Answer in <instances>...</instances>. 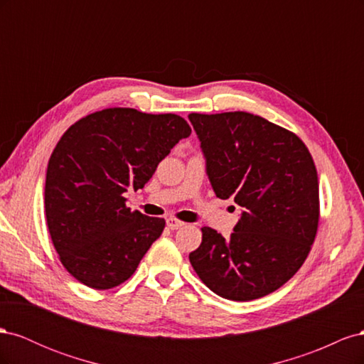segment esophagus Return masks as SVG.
<instances>
[{
  "mask_svg": "<svg viewBox=\"0 0 364 364\" xmlns=\"http://www.w3.org/2000/svg\"><path fill=\"white\" fill-rule=\"evenodd\" d=\"M185 223L182 222V220H178V218H174V217H168L167 218V226L170 228V229H179V228H182Z\"/></svg>",
  "mask_w": 364,
  "mask_h": 364,
  "instance_id": "esophagus-1",
  "label": "esophagus"
}]
</instances>
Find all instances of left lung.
Here are the masks:
<instances>
[{
	"instance_id": "8db88e82",
	"label": "left lung",
	"mask_w": 364,
	"mask_h": 364,
	"mask_svg": "<svg viewBox=\"0 0 364 364\" xmlns=\"http://www.w3.org/2000/svg\"><path fill=\"white\" fill-rule=\"evenodd\" d=\"M218 199L245 209L229 238L202 228L190 262L202 282L229 301L273 293L301 269L317 234L316 165L302 139L247 112L190 114Z\"/></svg>"
}]
</instances>
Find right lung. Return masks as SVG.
I'll use <instances>...</instances> for the list:
<instances>
[{
  "mask_svg": "<svg viewBox=\"0 0 364 364\" xmlns=\"http://www.w3.org/2000/svg\"><path fill=\"white\" fill-rule=\"evenodd\" d=\"M191 127L174 114L109 107L80 118L54 147L46 179L53 246L71 277L95 290L127 281L165 220L130 211L139 190Z\"/></svg>",
  "mask_w": 364,
  "mask_h": 364,
  "instance_id": "1",
  "label": "right lung"
}]
</instances>
